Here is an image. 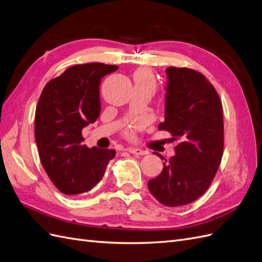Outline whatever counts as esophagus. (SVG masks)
Returning <instances> with one entry per match:
<instances>
[{"instance_id":"34e87169","label":"esophagus","mask_w":262,"mask_h":262,"mask_svg":"<svg viewBox=\"0 0 262 262\" xmlns=\"http://www.w3.org/2000/svg\"><path fill=\"white\" fill-rule=\"evenodd\" d=\"M128 151L130 154H134V155H136V156H144V155H147V154H148V151H147V150L140 149V148H129Z\"/></svg>"}]
</instances>
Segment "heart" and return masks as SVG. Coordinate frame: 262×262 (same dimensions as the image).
I'll list each match as a JSON object with an SVG mask.
<instances>
[{
	"label": "heart",
	"mask_w": 262,
	"mask_h": 262,
	"mask_svg": "<svg viewBox=\"0 0 262 262\" xmlns=\"http://www.w3.org/2000/svg\"><path fill=\"white\" fill-rule=\"evenodd\" d=\"M134 79H135L136 85L147 86V87H149V89H151L152 91H155V89H156L155 79H154L151 73L149 71H147V70L137 71L135 76H134Z\"/></svg>",
	"instance_id": "obj_1"
}]
</instances>
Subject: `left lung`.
<instances>
[{"mask_svg":"<svg viewBox=\"0 0 262 262\" xmlns=\"http://www.w3.org/2000/svg\"><path fill=\"white\" fill-rule=\"evenodd\" d=\"M165 120L158 129L180 139L175 156L148 182L160 204L177 207L192 203L210 186L224 154L223 105L207 78L190 69H166ZM160 158L164 157L156 154Z\"/></svg>","mask_w":262,"mask_h":262,"instance_id":"left-lung-1","label":"left lung"}]
</instances>
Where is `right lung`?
I'll list each match as a JSON object with an SVG mask.
<instances>
[{
	"label": "right lung",
	"instance_id": "1",
	"mask_svg": "<svg viewBox=\"0 0 262 262\" xmlns=\"http://www.w3.org/2000/svg\"><path fill=\"white\" fill-rule=\"evenodd\" d=\"M117 65H74L45 85L35 112L39 159L56 188L66 195L90 191L102 180L114 149L89 148L82 129L100 113L99 84Z\"/></svg>",
	"mask_w": 262,
	"mask_h": 262
}]
</instances>
